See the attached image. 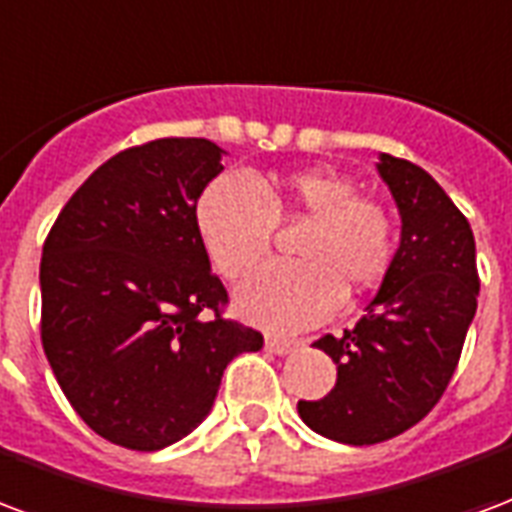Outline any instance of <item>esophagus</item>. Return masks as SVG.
Wrapping results in <instances>:
<instances>
[{
  "label": "esophagus",
  "mask_w": 512,
  "mask_h": 512,
  "mask_svg": "<svg viewBox=\"0 0 512 512\" xmlns=\"http://www.w3.org/2000/svg\"><path fill=\"white\" fill-rule=\"evenodd\" d=\"M293 347L295 342H290L285 336H266V350L274 352V355H287Z\"/></svg>",
  "instance_id": "1"
}]
</instances>
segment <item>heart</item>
<instances>
[{
	"mask_svg": "<svg viewBox=\"0 0 512 512\" xmlns=\"http://www.w3.org/2000/svg\"><path fill=\"white\" fill-rule=\"evenodd\" d=\"M304 222L290 244L295 263L263 268L238 293V309L268 328H306L336 312L342 290L380 282L393 260L391 211L358 195L331 168H301L252 181L222 173L200 192L198 236L225 279L255 271L271 252L274 227Z\"/></svg>",
	"mask_w": 512,
	"mask_h": 512,
	"instance_id": "obj_1",
	"label": "heart"
}]
</instances>
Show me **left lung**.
I'll use <instances>...</instances> for the list:
<instances>
[{"label":"left lung","instance_id":"left-lung-1","mask_svg":"<svg viewBox=\"0 0 512 512\" xmlns=\"http://www.w3.org/2000/svg\"><path fill=\"white\" fill-rule=\"evenodd\" d=\"M377 170L399 206V249L355 328L314 342L336 363L333 391L298 401L309 429L344 445L385 442L434 410L480 293L472 227L445 189L391 154H380Z\"/></svg>","mask_w":512,"mask_h":512}]
</instances>
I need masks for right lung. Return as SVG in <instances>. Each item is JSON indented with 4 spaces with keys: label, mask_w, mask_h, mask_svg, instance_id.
<instances>
[{
    "label": "right lung",
    "mask_w": 512,
    "mask_h": 512,
    "mask_svg": "<svg viewBox=\"0 0 512 512\" xmlns=\"http://www.w3.org/2000/svg\"><path fill=\"white\" fill-rule=\"evenodd\" d=\"M217 143L160 138L83 181L43 244L45 358L83 423L130 450H162L211 412L227 363L263 333L227 320V290L198 236Z\"/></svg>",
    "instance_id": "obj_1"
}]
</instances>
